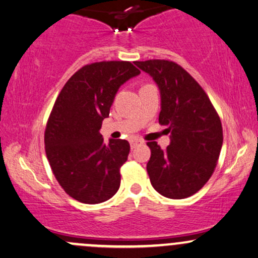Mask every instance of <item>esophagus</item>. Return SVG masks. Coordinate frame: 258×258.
I'll list each match as a JSON object with an SVG mask.
<instances>
[{"instance_id": "1", "label": "esophagus", "mask_w": 258, "mask_h": 258, "mask_svg": "<svg viewBox=\"0 0 258 258\" xmlns=\"http://www.w3.org/2000/svg\"><path fill=\"white\" fill-rule=\"evenodd\" d=\"M139 143H142V141H139V139H133V141L131 142V149H135L139 144Z\"/></svg>"}]
</instances>
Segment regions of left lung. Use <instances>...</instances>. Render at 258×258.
<instances>
[{
    "mask_svg": "<svg viewBox=\"0 0 258 258\" xmlns=\"http://www.w3.org/2000/svg\"><path fill=\"white\" fill-rule=\"evenodd\" d=\"M161 91L159 122L168 126L170 144L162 150L148 142L147 170L160 195L182 200L195 195L213 175L223 135L220 116L202 86L180 64L169 60L136 61Z\"/></svg>",
    "mask_w": 258,
    "mask_h": 258,
    "instance_id": "8db88e82",
    "label": "left lung"
}]
</instances>
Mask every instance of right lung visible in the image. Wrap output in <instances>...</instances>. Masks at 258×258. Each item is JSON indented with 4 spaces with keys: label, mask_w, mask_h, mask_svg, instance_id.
Segmentation results:
<instances>
[{
    "label": "right lung",
    "mask_w": 258,
    "mask_h": 258,
    "mask_svg": "<svg viewBox=\"0 0 258 258\" xmlns=\"http://www.w3.org/2000/svg\"><path fill=\"white\" fill-rule=\"evenodd\" d=\"M141 71L130 61H102L77 71L52 107L44 132L45 154L55 178L76 201L97 204L120 187V168L130 144L99 133L117 90Z\"/></svg>",
    "instance_id": "add662e5"
}]
</instances>
